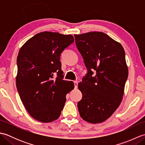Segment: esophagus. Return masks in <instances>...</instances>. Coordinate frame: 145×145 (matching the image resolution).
I'll return each mask as SVG.
<instances>
[{"label": "esophagus", "instance_id": "esophagus-1", "mask_svg": "<svg viewBox=\"0 0 145 145\" xmlns=\"http://www.w3.org/2000/svg\"><path fill=\"white\" fill-rule=\"evenodd\" d=\"M74 85H75V88H76L78 87V82L77 81H74Z\"/></svg>", "mask_w": 145, "mask_h": 145}]
</instances>
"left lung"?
Listing matches in <instances>:
<instances>
[{
	"mask_svg": "<svg viewBox=\"0 0 145 145\" xmlns=\"http://www.w3.org/2000/svg\"><path fill=\"white\" fill-rule=\"evenodd\" d=\"M74 36L88 70L78 85L83 95L78 111L86 121L99 123L110 118L121 102L128 76L125 50L103 32Z\"/></svg>",
	"mask_w": 145,
	"mask_h": 145,
	"instance_id": "1",
	"label": "left lung"
}]
</instances>
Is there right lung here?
<instances>
[{
	"label": "right lung",
	"mask_w": 145,
	"mask_h": 145,
	"mask_svg": "<svg viewBox=\"0 0 145 145\" xmlns=\"http://www.w3.org/2000/svg\"><path fill=\"white\" fill-rule=\"evenodd\" d=\"M73 42L72 35L45 31L28 40L18 52L17 88L27 112L37 121L59 118L66 95L74 88L73 82L63 80L60 60Z\"/></svg>",
	"instance_id": "1"
}]
</instances>
